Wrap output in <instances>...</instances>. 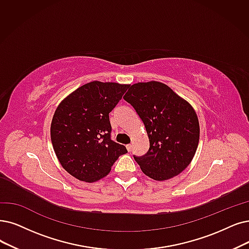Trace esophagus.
<instances>
[{
    "instance_id": "1",
    "label": "esophagus",
    "mask_w": 249,
    "mask_h": 249,
    "mask_svg": "<svg viewBox=\"0 0 249 249\" xmlns=\"http://www.w3.org/2000/svg\"><path fill=\"white\" fill-rule=\"evenodd\" d=\"M132 148H133V145H132V144H127V145H126V149H127L128 152L132 151Z\"/></svg>"
}]
</instances>
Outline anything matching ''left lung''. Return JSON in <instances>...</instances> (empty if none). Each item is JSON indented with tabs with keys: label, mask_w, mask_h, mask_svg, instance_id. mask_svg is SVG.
Instances as JSON below:
<instances>
[{
	"label": "left lung",
	"mask_w": 249,
	"mask_h": 249,
	"mask_svg": "<svg viewBox=\"0 0 249 249\" xmlns=\"http://www.w3.org/2000/svg\"><path fill=\"white\" fill-rule=\"evenodd\" d=\"M124 99L142 119L149 138L147 153L134 155L142 172L156 181L182 173L199 142V123L192 106L159 82L130 86Z\"/></svg>",
	"instance_id": "8db88e82"
}]
</instances>
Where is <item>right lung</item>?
Wrapping results in <instances>:
<instances>
[{"label": "right lung", "mask_w": 249, "mask_h": 249, "mask_svg": "<svg viewBox=\"0 0 249 249\" xmlns=\"http://www.w3.org/2000/svg\"><path fill=\"white\" fill-rule=\"evenodd\" d=\"M128 85L92 82L59 104L51 124L54 151L64 170L79 181L105 177L125 146L111 140L109 113L122 100Z\"/></svg>", "instance_id": "right-lung-1"}]
</instances>
